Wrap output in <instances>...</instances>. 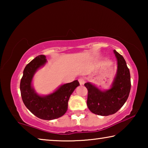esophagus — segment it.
I'll return each mask as SVG.
<instances>
[{"instance_id": "1", "label": "esophagus", "mask_w": 148, "mask_h": 148, "mask_svg": "<svg viewBox=\"0 0 148 148\" xmlns=\"http://www.w3.org/2000/svg\"><path fill=\"white\" fill-rule=\"evenodd\" d=\"M78 81H79V84L81 85V86H82V85H84V83H85V80H84V78H79V79H78Z\"/></svg>"}]
</instances>
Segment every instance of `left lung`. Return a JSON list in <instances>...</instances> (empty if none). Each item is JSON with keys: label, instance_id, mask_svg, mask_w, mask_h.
Returning <instances> with one entry per match:
<instances>
[{"label": "left lung", "instance_id": "1", "mask_svg": "<svg viewBox=\"0 0 148 148\" xmlns=\"http://www.w3.org/2000/svg\"><path fill=\"white\" fill-rule=\"evenodd\" d=\"M114 53L117 59V68L110 88L102 90L90 82L84 84L88 90V108L99 116H107L116 113L127 101L131 90V75L126 61L115 49Z\"/></svg>", "mask_w": 148, "mask_h": 148}]
</instances>
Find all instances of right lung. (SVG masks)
<instances>
[{
	"label": "right lung",
	"mask_w": 148,
	"mask_h": 148,
	"mask_svg": "<svg viewBox=\"0 0 148 148\" xmlns=\"http://www.w3.org/2000/svg\"><path fill=\"white\" fill-rule=\"evenodd\" d=\"M46 62V57L40 55L27 65L20 82V91L24 104L32 114L40 119L52 120L66 113L70 97L79 84L77 80H74L61 85L50 94L37 93L32 86V79L36 71Z\"/></svg>",
	"instance_id": "add662e5"
}]
</instances>
